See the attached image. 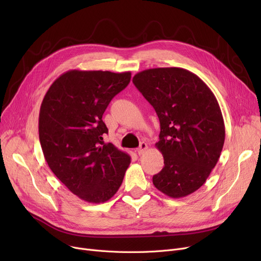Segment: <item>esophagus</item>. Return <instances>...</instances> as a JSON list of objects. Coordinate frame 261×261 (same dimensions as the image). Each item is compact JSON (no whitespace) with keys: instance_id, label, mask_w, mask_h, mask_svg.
I'll return each mask as SVG.
<instances>
[{"instance_id":"esophagus-1","label":"esophagus","mask_w":261,"mask_h":261,"mask_svg":"<svg viewBox=\"0 0 261 261\" xmlns=\"http://www.w3.org/2000/svg\"><path fill=\"white\" fill-rule=\"evenodd\" d=\"M148 149V145L146 144V143H141V145H140V147L136 149V152H138V154L139 155H142V154H144L145 153V151L146 150Z\"/></svg>"}]
</instances>
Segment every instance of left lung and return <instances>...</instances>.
I'll return each mask as SVG.
<instances>
[{
    "instance_id": "8db88e82",
    "label": "left lung",
    "mask_w": 261,
    "mask_h": 261,
    "mask_svg": "<svg viewBox=\"0 0 261 261\" xmlns=\"http://www.w3.org/2000/svg\"><path fill=\"white\" fill-rule=\"evenodd\" d=\"M132 81L160 119L155 146L164 167L153 175V185L173 199L195 193L216 166L225 139L214 93L196 74L181 67L149 68Z\"/></svg>"
}]
</instances>
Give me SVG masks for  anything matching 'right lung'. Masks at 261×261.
Returning <instances> with one entry per match:
<instances>
[{"label":"right lung","instance_id":"add662e5","mask_svg":"<svg viewBox=\"0 0 261 261\" xmlns=\"http://www.w3.org/2000/svg\"><path fill=\"white\" fill-rule=\"evenodd\" d=\"M130 79V72L71 70L53 82L41 103L39 139L47 165L86 202L111 199L130 165L129 154L102 141V115Z\"/></svg>","mask_w":261,"mask_h":261}]
</instances>
